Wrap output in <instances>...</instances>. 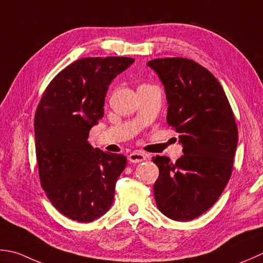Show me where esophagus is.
<instances>
[{
	"label": "esophagus",
	"instance_id": "obj_1",
	"mask_svg": "<svg viewBox=\"0 0 263 263\" xmlns=\"http://www.w3.org/2000/svg\"><path fill=\"white\" fill-rule=\"evenodd\" d=\"M128 161L132 163H140L146 161V156L145 154L141 152H133L132 154H130V156H128Z\"/></svg>",
	"mask_w": 263,
	"mask_h": 263
}]
</instances>
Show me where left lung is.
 <instances>
[{
    "label": "left lung",
    "mask_w": 263,
    "mask_h": 263,
    "mask_svg": "<svg viewBox=\"0 0 263 263\" xmlns=\"http://www.w3.org/2000/svg\"><path fill=\"white\" fill-rule=\"evenodd\" d=\"M147 66L165 89L167 123L179 133L183 155L159 168L154 195L159 211L176 221L202 215L217 202L231 176L238 131L222 86L213 74L186 58L154 59Z\"/></svg>",
    "instance_id": "obj_1"
}]
</instances>
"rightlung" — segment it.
<instances>
[{"label": "right lung", "mask_w": 263, "mask_h": 263, "mask_svg": "<svg viewBox=\"0 0 263 263\" xmlns=\"http://www.w3.org/2000/svg\"><path fill=\"white\" fill-rule=\"evenodd\" d=\"M135 59L82 58L46 87L35 114V148L41 183L65 217L91 222L110 209L126 157L92 147L90 130L104 117L108 86Z\"/></svg>", "instance_id": "obj_1"}]
</instances>
